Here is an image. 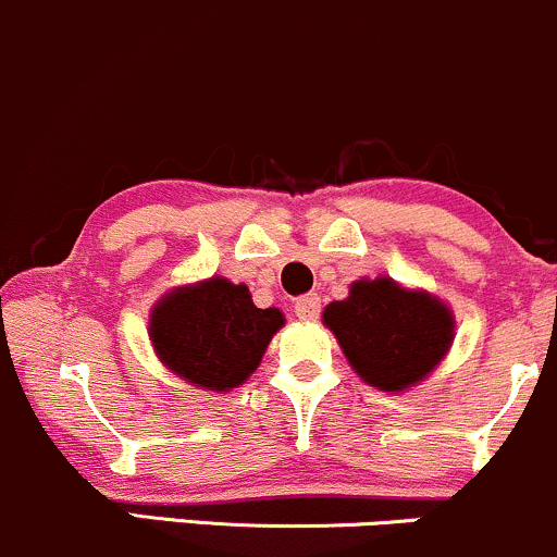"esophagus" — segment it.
Masks as SVG:
<instances>
[{
	"mask_svg": "<svg viewBox=\"0 0 557 557\" xmlns=\"http://www.w3.org/2000/svg\"><path fill=\"white\" fill-rule=\"evenodd\" d=\"M319 311H322V300H319V296H304L296 300V317L300 322H317Z\"/></svg>",
	"mask_w": 557,
	"mask_h": 557,
	"instance_id": "1",
	"label": "esophagus"
}]
</instances>
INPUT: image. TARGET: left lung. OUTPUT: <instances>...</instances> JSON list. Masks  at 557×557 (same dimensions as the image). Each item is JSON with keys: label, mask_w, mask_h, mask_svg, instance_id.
Returning <instances> with one entry per match:
<instances>
[{"label": "left lung", "mask_w": 557, "mask_h": 557, "mask_svg": "<svg viewBox=\"0 0 557 557\" xmlns=\"http://www.w3.org/2000/svg\"><path fill=\"white\" fill-rule=\"evenodd\" d=\"M322 322L350 369L393 395L421 385L456 341V317L443 298L387 274L350 283L348 298L324 306Z\"/></svg>", "instance_id": "left-lung-1"}]
</instances>
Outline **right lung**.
Returning <instances> with one entry per match:
<instances>
[{
	"mask_svg": "<svg viewBox=\"0 0 557 557\" xmlns=\"http://www.w3.org/2000/svg\"><path fill=\"white\" fill-rule=\"evenodd\" d=\"M283 324V311L259 309L246 285L214 274L170 287L157 300L149 341L164 369L188 385L230 393L257 372Z\"/></svg>",
	"mask_w": 557,
	"mask_h": 557,
	"instance_id": "obj_1",
	"label": "right lung"
}]
</instances>
